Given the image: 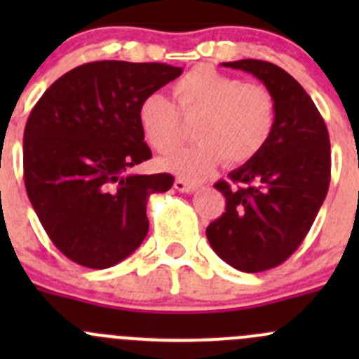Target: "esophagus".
I'll return each instance as SVG.
<instances>
[{
	"label": "esophagus",
	"instance_id": "obj_1",
	"mask_svg": "<svg viewBox=\"0 0 359 359\" xmlns=\"http://www.w3.org/2000/svg\"><path fill=\"white\" fill-rule=\"evenodd\" d=\"M175 189L180 191V193H193V191L196 189V184L191 182V180H187V179H182V177H179V179L175 180Z\"/></svg>",
	"mask_w": 359,
	"mask_h": 359
}]
</instances>
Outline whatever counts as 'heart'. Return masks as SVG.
I'll return each mask as SVG.
<instances>
[{"mask_svg":"<svg viewBox=\"0 0 359 359\" xmlns=\"http://www.w3.org/2000/svg\"><path fill=\"white\" fill-rule=\"evenodd\" d=\"M173 106L161 93H151L139 106V125L158 153H170L182 139V119L196 118L198 140L180 147L161 166L186 177H201L224 158L240 165L255 158L273 135L276 99L266 85L243 83L236 76L200 66L173 83Z\"/></svg>","mask_w":359,"mask_h":359,"instance_id":"1","label":"heart"}]
</instances>
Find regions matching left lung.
Wrapping results in <instances>:
<instances>
[{"mask_svg": "<svg viewBox=\"0 0 359 359\" xmlns=\"http://www.w3.org/2000/svg\"><path fill=\"white\" fill-rule=\"evenodd\" d=\"M252 72L276 99L273 135L255 158L219 180L226 212L206 227L213 252L243 273L283 264L309 233L330 186V137L311 97L266 60L224 62Z\"/></svg>", "mask_w": 359, "mask_h": 359, "instance_id": "left-lung-1", "label": "left lung"}]
</instances>
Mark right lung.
<instances>
[{
	"label": "right lung",
	"instance_id": "right-lung-1",
	"mask_svg": "<svg viewBox=\"0 0 359 359\" xmlns=\"http://www.w3.org/2000/svg\"><path fill=\"white\" fill-rule=\"evenodd\" d=\"M182 69L99 60L60 76L24 130V184L52 243L90 269L116 266L147 236V198L173 186L170 173L132 175L149 146L139 106Z\"/></svg>",
	"mask_w": 359,
	"mask_h": 359
}]
</instances>
